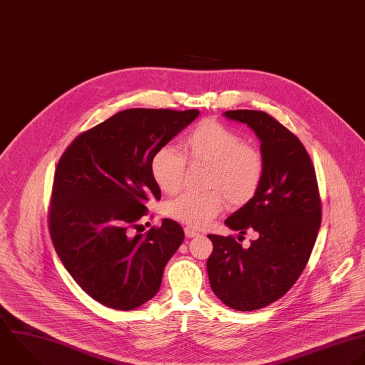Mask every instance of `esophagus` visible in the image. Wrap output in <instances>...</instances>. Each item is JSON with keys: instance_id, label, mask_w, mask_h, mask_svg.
<instances>
[{"instance_id": "1", "label": "esophagus", "mask_w": 365, "mask_h": 365, "mask_svg": "<svg viewBox=\"0 0 365 365\" xmlns=\"http://www.w3.org/2000/svg\"><path fill=\"white\" fill-rule=\"evenodd\" d=\"M185 235L186 237H196L199 236V232H196L193 227H185Z\"/></svg>"}]
</instances>
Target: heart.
<instances>
[{
    "label": "heart",
    "mask_w": 365,
    "mask_h": 365,
    "mask_svg": "<svg viewBox=\"0 0 365 365\" xmlns=\"http://www.w3.org/2000/svg\"><path fill=\"white\" fill-rule=\"evenodd\" d=\"M185 158L206 165L202 193L185 192L165 205V213L183 225L203 227L225 207H240L253 199L264 176V158L240 135L216 120H202L182 139ZM186 163L170 146L158 149L150 159V175L165 193H175L183 183Z\"/></svg>",
    "instance_id": "heart-1"
}]
</instances>
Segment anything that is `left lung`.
<instances>
[{"label": "left lung", "mask_w": 365, "mask_h": 365, "mask_svg": "<svg viewBox=\"0 0 365 365\" xmlns=\"http://www.w3.org/2000/svg\"><path fill=\"white\" fill-rule=\"evenodd\" d=\"M223 115L256 133L264 158L259 190L225 225L239 230V237L250 229L259 237L245 249L232 236L209 235L213 253L207 274L227 307L253 312L283 297L300 277L317 239L322 203L314 166L296 135L262 110Z\"/></svg>", "instance_id": "left-lung-1"}]
</instances>
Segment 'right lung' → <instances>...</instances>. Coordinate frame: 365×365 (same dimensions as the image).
I'll return each instance as SVG.
<instances>
[{"mask_svg": "<svg viewBox=\"0 0 365 365\" xmlns=\"http://www.w3.org/2000/svg\"><path fill=\"white\" fill-rule=\"evenodd\" d=\"M197 109L120 110L81 133L58 162L49 209L53 247L78 286L98 303L133 310L160 289L183 243L179 223L140 233L146 203L160 200L150 159L197 116Z\"/></svg>", "mask_w": 365, "mask_h": 365, "instance_id": "1", "label": "right lung"}]
</instances>
